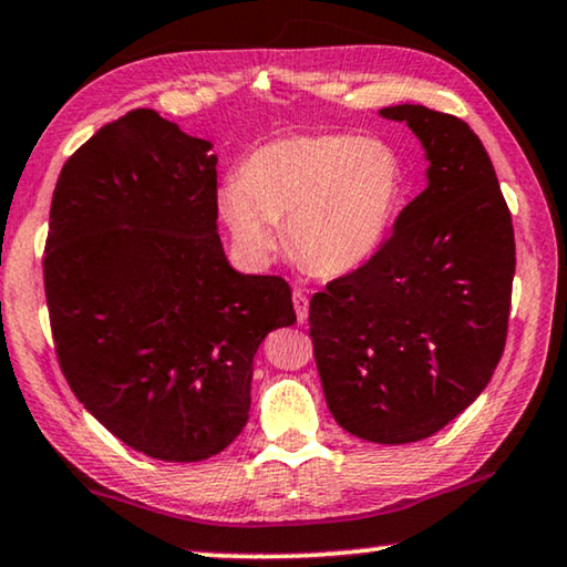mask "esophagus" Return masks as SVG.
<instances>
[{
  "mask_svg": "<svg viewBox=\"0 0 567 567\" xmlns=\"http://www.w3.org/2000/svg\"><path fill=\"white\" fill-rule=\"evenodd\" d=\"M292 305H295V316H298V322L302 326V322L308 320V308H310L308 295H305L302 290H295L292 292Z\"/></svg>",
  "mask_w": 567,
  "mask_h": 567,
  "instance_id": "obj_1",
  "label": "esophagus"
}]
</instances>
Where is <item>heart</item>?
<instances>
[{
    "instance_id": "heart-1",
    "label": "heart",
    "mask_w": 567,
    "mask_h": 567,
    "mask_svg": "<svg viewBox=\"0 0 567 567\" xmlns=\"http://www.w3.org/2000/svg\"><path fill=\"white\" fill-rule=\"evenodd\" d=\"M406 196V164L375 136L308 133L257 148L217 204L231 239L251 262H269L277 227L285 249L320 277L363 267L381 249Z\"/></svg>"
}]
</instances>
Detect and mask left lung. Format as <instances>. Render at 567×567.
I'll return each instance as SVG.
<instances>
[{
  "mask_svg": "<svg viewBox=\"0 0 567 567\" xmlns=\"http://www.w3.org/2000/svg\"><path fill=\"white\" fill-rule=\"evenodd\" d=\"M426 151V188L355 272L310 300L328 409L375 444L421 442L487 389L507 340L515 231L494 166L470 125L391 105Z\"/></svg>",
  "mask_w": 567,
  "mask_h": 567,
  "instance_id": "8db88e82",
  "label": "left lung"
}]
</instances>
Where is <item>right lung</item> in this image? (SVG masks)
<instances>
[{"instance_id":"right-lung-1","label":"right lung","mask_w":567,"mask_h":567,"mask_svg":"<svg viewBox=\"0 0 567 567\" xmlns=\"http://www.w3.org/2000/svg\"><path fill=\"white\" fill-rule=\"evenodd\" d=\"M151 107L60 171L44 295L78 401L136 452L202 462L249 419L251 361L295 322L282 277L241 275L217 235V156Z\"/></svg>"}]
</instances>
